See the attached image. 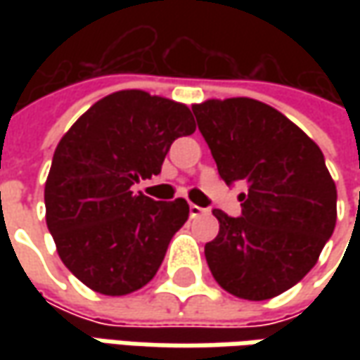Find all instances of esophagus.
<instances>
[{"label":"esophagus","mask_w":360,"mask_h":360,"mask_svg":"<svg viewBox=\"0 0 360 360\" xmlns=\"http://www.w3.org/2000/svg\"><path fill=\"white\" fill-rule=\"evenodd\" d=\"M206 214V210L200 208V206H196V204H190V218H198V216Z\"/></svg>","instance_id":"esophagus-1"}]
</instances>
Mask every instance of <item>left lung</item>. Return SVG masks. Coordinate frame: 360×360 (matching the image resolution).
Instances as JSON below:
<instances>
[{"instance_id": "obj_1", "label": "left lung", "mask_w": 360, "mask_h": 360, "mask_svg": "<svg viewBox=\"0 0 360 360\" xmlns=\"http://www.w3.org/2000/svg\"><path fill=\"white\" fill-rule=\"evenodd\" d=\"M192 112L220 178L248 188L238 218L212 210L220 230L204 246L208 269L234 297H278L316 264L337 224L325 156L297 124L258 100H208Z\"/></svg>"}]
</instances>
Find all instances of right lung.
Wrapping results in <instances>:
<instances>
[{"mask_svg":"<svg viewBox=\"0 0 360 360\" xmlns=\"http://www.w3.org/2000/svg\"><path fill=\"white\" fill-rule=\"evenodd\" d=\"M196 130L184 104L122 90L65 131L46 180V222L58 255L91 290L122 297L158 272L188 220V202H156L131 186L162 170L176 138Z\"/></svg>","mask_w":360,"mask_h":360,"instance_id":"right-lung-1","label":"right lung"}]
</instances>
